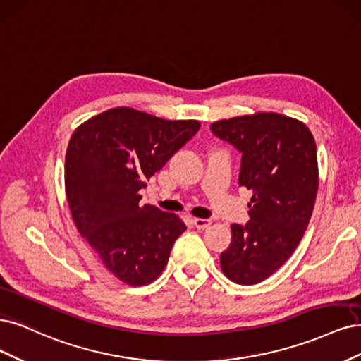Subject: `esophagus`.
Instances as JSON below:
<instances>
[{
  "label": "esophagus",
  "instance_id": "esophagus-1",
  "mask_svg": "<svg viewBox=\"0 0 361 361\" xmlns=\"http://www.w3.org/2000/svg\"><path fill=\"white\" fill-rule=\"evenodd\" d=\"M193 224L197 229H205L212 225V220L210 219H195Z\"/></svg>",
  "mask_w": 361,
  "mask_h": 361
}]
</instances>
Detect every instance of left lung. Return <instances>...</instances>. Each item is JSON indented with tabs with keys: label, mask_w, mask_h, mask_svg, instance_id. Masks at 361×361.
<instances>
[{
	"label": "left lung",
	"mask_w": 361,
	"mask_h": 361,
	"mask_svg": "<svg viewBox=\"0 0 361 361\" xmlns=\"http://www.w3.org/2000/svg\"><path fill=\"white\" fill-rule=\"evenodd\" d=\"M212 132L240 151L238 184L252 190L250 220L231 225L220 267L232 282L259 283L289 259L310 222L319 181L315 139L305 123L276 112L220 120Z\"/></svg>",
	"instance_id": "1"
}]
</instances>
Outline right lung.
Instances as JSON below:
<instances>
[{
    "instance_id": "add662e5",
    "label": "right lung",
    "mask_w": 361,
    "mask_h": 361,
    "mask_svg": "<svg viewBox=\"0 0 361 361\" xmlns=\"http://www.w3.org/2000/svg\"><path fill=\"white\" fill-rule=\"evenodd\" d=\"M196 120H164L114 108L73 132L66 153V196L79 234L120 281L142 286L160 276L183 220L141 205L147 180L200 130Z\"/></svg>"
}]
</instances>
